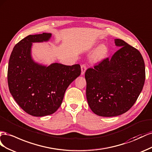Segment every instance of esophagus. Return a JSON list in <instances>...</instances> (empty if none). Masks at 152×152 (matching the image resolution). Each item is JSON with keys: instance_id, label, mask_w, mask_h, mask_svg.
I'll use <instances>...</instances> for the list:
<instances>
[{"instance_id": "1", "label": "esophagus", "mask_w": 152, "mask_h": 152, "mask_svg": "<svg viewBox=\"0 0 152 152\" xmlns=\"http://www.w3.org/2000/svg\"><path fill=\"white\" fill-rule=\"evenodd\" d=\"M81 75H83L85 72V71H86V67L85 64L81 65Z\"/></svg>"}]
</instances>
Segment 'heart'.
I'll return each instance as SVG.
<instances>
[{
    "label": "heart",
    "instance_id": "heart-1",
    "mask_svg": "<svg viewBox=\"0 0 152 152\" xmlns=\"http://www.w3.org/2000/svg\"><path fill=\"white\" fill-rule=\"evenodd\" d=\"M97 44H94L92 47L94 48ZM109 53V49L106 45H101L94 50L92 55V59L94 62H100L104 59Z\"/></svg>",
    "mask_w": 152,
    "mask_h": 152
}]
</instances>
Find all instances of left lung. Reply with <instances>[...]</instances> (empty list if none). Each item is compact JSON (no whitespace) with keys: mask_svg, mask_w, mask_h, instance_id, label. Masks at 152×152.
Here are the masks:
<instances>
[{"mask_svg":"<svg viewBox=\"0 0 152 152\" xmlns=\"http://www.w3.org/2000/svg\"><path fill=\"white\" fill-rule=\"evenodd\" d=\"M120 48L94 68L86 71V95L95 115L112 117L131 109L143 88L145 66L140 52L120 39Z\"/></svg>","mask_w":152,"mask_h":152,"instance_id":"left-lung-1","label":"left lung"}]
</instances>
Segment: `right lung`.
I'll return each instance as SVG.
<instances>
[{
	"instance_id": "obj_1",
	"label": "right lung",
	"mask_w": 152,
	"mask_h": 152,
	"mask_svg": "<svg viewBox=\"0 0 152 152\" xmlns=\"http://www.w3.org/2000/svg\"><path fill=\"white\" fill-rule=\"evenodd\" d=\"M51 37L50 33L27 36L15 45L9 60L10 93L21 109L34 116L54 113L61 105L69 85L81 74L79 64L45 66L34 61L32 43L48 42Z\"/></svg>"
}]
</instances>
